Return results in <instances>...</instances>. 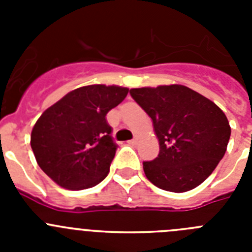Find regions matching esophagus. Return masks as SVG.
Masks as SVG:
<instances>
[{"instance_id": "34e87169", "label": "esophagus", "mask_w": 252, "mask_h": 252, "mask_svg": "<svg viewBox=\"0 0 252 252\" xmlns=\"http://www.w3.org/2000/svg\"><path fill=\"white\" fill-rule=\"evenodd\" d=\"M128 144H130V145H136V144H137V137L135 136L132 140H130V141H128Z\"/></svg>"}]
</instances>
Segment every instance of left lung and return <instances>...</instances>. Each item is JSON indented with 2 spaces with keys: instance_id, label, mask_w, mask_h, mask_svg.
<instances>
[{
  "instance_id": "1",
  "label": "left lung",
  "mask_w": 252,
  "mask_h": 252,
  "mask_svg": "<svg viewBox=\"0 0 252 252\" xmlns=\"http://www.w3.org/2000/svg\"><path fill=\"white\" fill-rule=\"evenodd\" d=\"M130 94L150 116L159 139L158 158L142 162L146 178L174 193L203 183L223 158L231 136L223 111L179 84L133 88Z\"/></svg>"
}]
</instances>
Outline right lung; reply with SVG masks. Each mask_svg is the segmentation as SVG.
Here are the masks:
<instances>
[{"mask_svg": "<svg viewBox=\"0 0 252 252\" xmlns=\"http://www.w3.org/2000/svg\"><path fill=\"white\" fill-rule=\"evenodd\" d=\"M127 93L117 86L81 87L40 116L31 132V149L41 170L58 186L81 190L107 177L117 144L106 116Z\"/></svg>", "mask_w": 252, "mask_h": 252, "instance_id": "1", "label": "right lung"}]
</instances>
